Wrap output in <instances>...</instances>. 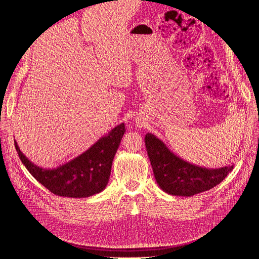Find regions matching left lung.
Segmentation results:
<instances>
[{"label": "left lung", "mask_w": 259, "mask_h": 259, "mask_svg": "<svg viewBox=\"0 0 259 259\" xmlns=\"http://www.w3.org/2000/svg\"><path fill=\"white\" fill-rule=\"evenodd\" d=\"M145 144L156 183L164 192L171 195L191 197L209 190L221 184L233 168V165L206 168L187 162L151 133H147Z\"/></svg>", "instance_id": "1"}]
</instances>
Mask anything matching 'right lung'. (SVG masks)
Here are the masks:
<instances>
[{
  "mask_svg": "<svg viewBox=\"0 0 259 259\" xmlns=\"http://www.w3.org/2000/svg\"><path fill=\"white\" fill-rule=\"evenodd\" d=\"M124 133V123L116 125L85 152L55 168H43L31 162L16 140L15 147L29 173L51 192L67 198H88L106 188Z\"/></svg>",
  "mask_w": 259,
  "mask_h": 259,
  "instance_id": "obj_1",
  "label": "right lung"
}]
</instances>
